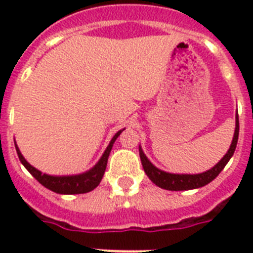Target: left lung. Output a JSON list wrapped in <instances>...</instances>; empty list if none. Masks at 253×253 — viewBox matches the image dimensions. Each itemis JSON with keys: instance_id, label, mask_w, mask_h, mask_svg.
<instances>
[{"instance_id": "1", "label": "left lung", "mask_w": 253, "mask_h": 253, "mask_svg": "<svg viewBox=\"0 0 253 253\" xmlns=\"http://www.w3.org/2000/svg\"><path fill=\"white\" fill-rule=\"evenodd\" d=\"M238 133H240V122H238V114H237L236 130H234V137L233 140H232L231 148L228 149L227 154L216 163L213 169L207 172H203V173H198V175H175V173L161 171V169H156L149 162L148 158L144 156L142 148L139 147V156L140 161H142V166L147 176L151 178L152 182L157 185V186L162 187V189L171 190V191H181V190H191L205 186V185L211 182L220 173V171L224 169L228 161L231 160V157L233 156L234 151H236L237 142H238Z\"/></svg>"}]
</instances>
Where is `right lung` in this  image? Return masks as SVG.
Listing matches in <instances>:
<instances>
[{"instance_id":"1","label":"right lung","mask_w":253,"mask_h":253,"mask_svg":"<svg viewBox=\"0 0 253 253\" xmlns=\"http://www.w3.org/2000/svg\"><path fill=\"white\" fill-rule=\"evenodd\" d=\"M122 130L118 131V133L114 135V138L111 139L110 144L107 146L106 151L104 152L102 157L100 158V161L96 163V166L93 169H91L90 171L84 172L82 175H76V176H49L45 173H42L40 171H38L37 169L31 166L30 163H28V161L22 157V154L20 153L19 148L16 147L17 156H19L21 163L25 166V169L30 172L31 175L34 176L40 184L45 186L46 189L54 191L58 194H84L88 193L91 190L95 189L97 185L100 184L102 176L105 173V169H106L107 165V158H109V154H110L111 148H113L114 142L116 140V138L119 137Z\"/></svg>"}]
</instances>
